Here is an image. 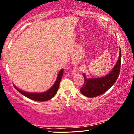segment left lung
<instances>
[{"label": "left lung", "instance_id": "obj_1", "mask_svg": "<svg viewBox=\"0 0 134 134\" xmlns=\"http://www.w3.org/2000/svg\"><path fill=\"white\" fill-rule=\"evenodd\" d=\"M120 50V55L116 65L107 76L99 78L87 79L85 74H83L85 80L80 90L82 94L88 98H94L102 94L112 87L116 81L120 72L121 52V49Z\"/></svg>", "mask_w": 134, "mask_h": 134}]
</instances>
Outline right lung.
Masks as SVG:
<instances>
[{
    "instance_id": "add662e5",
    "label": "right lung",
    "mask_w": 134,
    "mask_h": 134,
    "mask_svg": "<svg viewBox=\"0 0 134 134\" xmlns=\"http://www.w3.org/2000/svg\"><path fill=\"white\" fill-rule=\"evenodd\" d=\"M63 69H62L58 72L56 81L52 87L47 91L43 93H29L26 92V91H22L21 90H19L14 85V87L16 90L19 91L20 93H21L24 96L30 99L36 100V101H46V100H48L51 99V98H52L57 92L58 87H59L60 85V82L61 81L62 76H63Z\"/></svg>"
}]
</instances>
